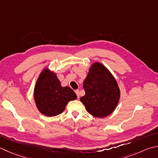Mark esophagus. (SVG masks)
I'll list each match as a JSON object with an SVG mask.
<instances>
[{"label":"esophagus","mask_w":158,"mask_h":158,"mask_svg":"<svg viewBox=\"0 0 158 158\" xmlns=\"http://www.w3.org/2000/svg\"><path fill=\"white\" fill-rule=\"evenodd\" d=\"M75 93H76V94H77V97H79V90H75Z\"/></svg>","instance_id":"obj_1"}]
</instances>
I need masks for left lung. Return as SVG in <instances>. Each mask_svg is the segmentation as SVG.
I'll return each instance as SVG.
<instances>
[{"instance_id":"8db88e82","label":"left lung","mask_w":158,"mask_h":158,"mask_svg":"<svg viewBox=\"0 0 158 158\" xmlns=\"http://www.w3.org/2000/svg\"><path fill=\"white\" fill-rule=\"evenodd\" d=\"M83 85L85 94L80 101L92 116L104 118L115 110L120 90L115 78L105 65L93 63Z\"/></svg>"}]
</instances>
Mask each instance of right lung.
Here are the masks:
<instances>
[{
    "mask_svg": "<svg viewBox=\"0 0 158 158\" xmlns=\"http://www.w3.org/2000/svg\"><path fill=\"white\" fill-rule=\"evenodd\" d=\"M77 98L68 87H63L56 74L45 68L39 74L34 89V99L39 111L47 117H54L64 111L68 103Z\"/></svg>",
    "mask_w": 158,
    "mask_h": 158,
    "instance_id": "add662e5",
    "label": "right lung"
}]
</instances>
